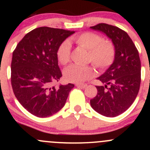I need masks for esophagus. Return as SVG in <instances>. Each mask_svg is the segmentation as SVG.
Here are the masks:
<instances>
[{
  "label": "esophagus",
  "mask_w": 150,
  "mask_h": 150,
  "mask_svg": "<svg viewBox=\"0 0 150 150\" xmlns=\"http://www.w3.org/2000/svg\"><path fill=\"white\" fill-rule=\"evenodd\" d=\"M76 87L78 88H85L87 86V84H76L75 85Z\"/></svg>",
  "instance_id": "1"
}]
</instances>
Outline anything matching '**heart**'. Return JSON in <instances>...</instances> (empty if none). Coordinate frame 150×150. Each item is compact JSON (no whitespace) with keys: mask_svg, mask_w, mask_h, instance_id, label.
<instances>
[{"mask_svg":"<svg viewBox=\"0 0 150 150\" xmlns=\"http://www.w3.org/2000/svg\"><path fill=\"white\" fill-rule=\"evenodd\" d=\"M77 45L88 51V61L100 69L111 66L115 57V48L110 41L104 40L101 35L92 32H86L72 38ZM71 46L68 40H64L57 51V59L60 64L65 65L70 60ZM95 71L90 66L73 64L64 71V78L69 82L82 83L91 78Z\"/></svg>","mask_w":150,"mask_h":150,"instance_id":"heart-1","label":"heart"}]
</instances>
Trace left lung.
<instances>
[{
    "instance_id": "8db88e82",
    "label": "left lung",
    "mask_w": 150,
    "mask_h": 150,
    "mask_svg": "<svg viewBox=\"0 0 150 150\" xmlns=\"http://www.w3.org/2000/svg\"><path fill=\"white\" fill-rule=\"evenodd\" d=\"M111 39L115 57L111 66L97 78L98 93L91 99L92 108L106 117H116L126 111L137 98L141 83V61L137 48L124 30L101 23L91 27Z\"/></svg>"
}]
</instances>
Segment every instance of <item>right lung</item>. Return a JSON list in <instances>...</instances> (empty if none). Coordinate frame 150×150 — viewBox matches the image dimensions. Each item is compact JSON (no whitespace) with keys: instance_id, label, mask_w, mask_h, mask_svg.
Listing matches in <instances>:
<instances>
[{"instance_id":"right-lung-1","label":"right lung","mask_w":150,"mask_h":150,"mask_svg":"<svg viewBox=\"0 0 150 150\" xmlns=\"http://www.w3.org/2000/svg\"><path fill=\"white\" fill-rule=\"evenodd\" d=\"M75 31L40 27L26 34L12 56L11 81L19 103L38 117H47L64 106L74 84L53 86L62 75L57 51Z\"/></svg>"}]
</instances>
